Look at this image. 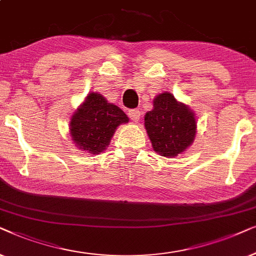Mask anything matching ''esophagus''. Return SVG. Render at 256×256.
<instances>
[{"instance_id":"esophagus-1","label":"esophagus","mask_w":256,"mask_h":256,"mask_svg":"<svg viewBox=\"0 0 256 256\" xmlns=\"http://www.w3.org/2000/svg\"><path fill=\"white\" fill-rule=\"evenodd\" d=\"M128 114L134 122H138L139 118H140V111L137 110V108H134V110H128Z\"/></svg>"}]
</instances>
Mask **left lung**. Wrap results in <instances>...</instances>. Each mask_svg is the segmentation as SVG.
<instances>
[{"label": "left lung", "instance_id": "obj_1", "mask_svg": "<svg viewBox=\"0 0 256 256\" xmlns=\"http://www.w3.org/2000/svg\"><path fill=\"white\" fill-rule=\"evenodd\" d=\"M152 148L162 156L176 158L193 144L196 118L188 105L164 91L153 100V108L144 117Z\"/></svg>", "mask_w": 256, "mask_h": 256}]
</instances>
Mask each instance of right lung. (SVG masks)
I'll return each instance as SVG.
<instances>
[{"instance_id": "right-lung-1", "label": "right lung", "mask_w": 256, "mask_h": 256, "mask_svg": "<svg viewBox=\"0 0 256 256\" xmlns=\"http://www.w3.org/2000/svg\"><path fill=\"white\" fill-rule=\"evenodd\" d=\"M128 120L125 112L103 94L88 92L71 116L69 132L80 151L96 156L106 150L118 126Z\"/></svg>"}]
</instances>
